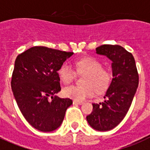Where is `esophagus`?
Returning a JSON list of instances; mask_svg holds the SVG:
<instances>
[{"instance_id": "34e87169", "label": "esophagus", "mask_w": 150, "mask_h": 150, "mask_svg": "<svg viewBox=\"0 0 150 150\" xmlns=\"http://www.w3.org/2000/svg\"><path fill=\"white\" fill-rule=\"evenodd\" d=\"M83 102L81 101H77V100H73V104H79V105H81L82 104Z\"/></svg>"}]
</instances>
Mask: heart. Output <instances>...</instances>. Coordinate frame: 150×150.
<instances>
[{"label": "heart", "instance_id": "heart-1", "mask_svg": "<svg viewBox=\"0 0 150 150\" xmlns=\"http://www.w3.org/2000/svg\"><path fill=\"white\" fill-rule=\"evenodd\" d=\"M74 67L78 74L85 75L83 86L70 85L63 89V94L66 98L77 101H82L88 98L105 92L110 87L112 74L108 69L102 68V64L94 57L81 58L74 62ZM70 64L65 62L58 70L60 79L65 84L71 83L75 79L76 73Z\"/></svg>", "mask_w": 150, "mask_h": 150}]
</instances>
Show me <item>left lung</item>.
Returning a JSON list of instances; mask_svg holds the SVG:
<instances>
[{"mask_svg":"<svg viewBox=\"0 0 150 150\" xmlns=\"http://www.w3.org/2000/svg\"><path fill=\"white\" fill-rule=\"evenodd\" d=\"M96 53L105 56L112 62V79L102 103L92 104L91 114L87 120L93 129L108 131L125 117L137 92L139 84L135 59L130 52L118 45H102Z\"/></svg>","mask_w":150,"mask_h":150,"instance_id":"left-lung-1","label":"left lung"}]
</instances>
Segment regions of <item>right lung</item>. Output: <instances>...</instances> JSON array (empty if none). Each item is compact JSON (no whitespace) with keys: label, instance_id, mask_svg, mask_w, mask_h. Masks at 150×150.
<instances>
[{"label":"right lung","instance_id":"1","mask_svg":"<svg viewBox=\"0 0 150 150\" xmlns=\"http://www.w3.org/2000/svg\"><path fill=\"white\" fill-rule=\"evenodd\" d=\"M73 52L33 46L15 60L11 88L30 125L42 132L59 127L72 100L56 95L61 91L58 70ZM51 98V99L49 98Z\"/></svg>","mask_w":150,"mask_h":150}]
</instances>
